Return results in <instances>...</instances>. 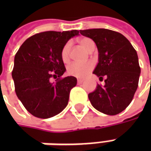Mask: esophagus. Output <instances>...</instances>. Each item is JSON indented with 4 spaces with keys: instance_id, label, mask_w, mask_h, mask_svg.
I'll return each instance as SVG.
<instances>
[{
    "instance_id": "1",
    "label": "esophagus",
    "mask_w": 151,
    "mask_h": 151,
    "mask_svg": "<svg viewBox=\"0 0 151 151\" xmlns=\"http://www.w3.org/2000/svg\"><path fill=\"white\" fill-rule=\"evenodd\" d=\"M82 82H83L82 79H78V84H82Z\"/></svg>"
}]
</instances>
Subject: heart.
Listing matches in <instances>:
<instances>
[{
    "label": "heart",
    "mask_w": 151,
    "mask_h": 151,
    "mask_svg": "<svg viewBox=\"0 0 151 151\" xmlns=\"http://www.w3.org/2000/svg\"><path fill=\"white\" fill-rule=\"evenodd\" d=\"M79 43H81L83 47L86 49L91 52L95 49V43L91 39L89 38H82L79 40ZM71 46L72 44L70 42L66 43L63 46L61 52H60V56L63 62L68 63L70 60V52H71ZM94 68V63L92 61H88L86 63H73L69 65L67 68V73L68 74L76 78H84L86 74L91 71Z\"/></svg>",
    "instance_id": "1"
}]
</instances>
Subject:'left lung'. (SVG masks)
<instances>
[{"label": "left lung", "mask_w": 151, "mask_h": 151, "mask_svg": "<svg viewBox=\"0 0 151 151\" xmlns=\"http://www.w3.org/2000/svg\"><path fill=\"white\" fill-rule=\"evenodd\" d=\"M80 33L91 38L99 51V63L94 73L99 80L106 78L104 86H97L88 95L92 106L103 113L114 116L124 111L133 100L138 86L141 68L136 50L116 31L88 29Z\"/></svg>", "instance_id": "left-lung-1"}]
</instances>
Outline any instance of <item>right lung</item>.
I'll return each mask as SVG.
<instances>
[{
    "instance_id": "right-lung-1",
    "label": "right lung",
    "mask_w": 151,
    "mask_h": 151,
    "mask_svg": "<svg viewBox=\"0 0 151 151\" xmlns=\"http://www.w3.org/2000/svg\"><path fill=\"white\" fill-rule=\"evenodd\" d=\"M78 33V30L40 32L28 38L16 53L12 71L15 92L34 116L52 117L68 104L77 78H61L66 69L60 52L68 40ZM52 78L56 82L52 83Z\"/></svg>"
}]
</instances>
